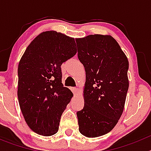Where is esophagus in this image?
<instances>
[{
	"label": "esophagus",
	"instance_id": "esophagus-1",
	"mask_svg": "<svg viewBox=\"0 0 151 151\" xmlns=\"http://www.w3.org/2000/svg\"><path fill=\"white\" fill-rule=\"evenodd\" d=\"M72 91H73V94H74L75 95H76V94L78 93V91H79V89H78V88H72Z\"/></svg>",
	"mask_w": 151,
	"mask_h": 151
}]
</instances>
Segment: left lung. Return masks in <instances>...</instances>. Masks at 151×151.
I'll list each match as a JSON object with an SVG mask.
<instances>
[{"mask_svg": "<svg viewBox=\"0 0 151 151\" xmlns=\"http://www.w3.org/2000/svg\"><path fill=\"white\" fill-rule=\"evenodd\" d=\"M86 81L85 106L77 112L78 130L88 138L107 134L122 114L129 89V60L111 35H90L76 39Z\"/></svg>", "mask_w": 151, "mask_h": 151, "instance_id": "left-lung-1", "label": "left lung"}]
</instances>
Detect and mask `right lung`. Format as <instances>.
<instances>
[{"mask_svg":"<svg viewBox=\"0 0 151 151\" xmlns=\"http://www.w3.org/2000/svg\"><path fill=\"white\" fill-rule=\"evenodd\" d=\"M73 38L47 31L33 40L18 66L19 104L33 132L51 136L59 129L63 113L73 94L62 83L61 65L76 55Z\"/></svg>","mask_w":151,"mask_h":151,"instance_id":"add662e5","label":"right lung"}]
</instances>
